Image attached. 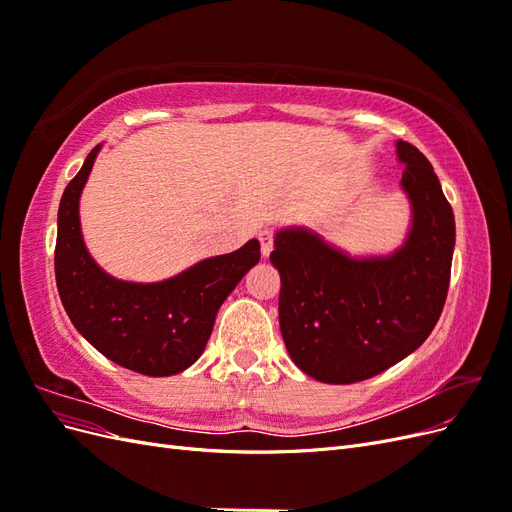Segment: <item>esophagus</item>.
I'll list each match as a JSON object with an SVG mask.
<instances>
[{
	"instance_id": "34e87169",
	"label": "esophagus",
	"mask_w": 512,
	"mask_h": 512,
	"mask_svg": "<svg viewBox=\"0 0 512 512\" xmlns=\"http://www.w3.org/2000/svg\"><path fill=\"white\" fill-rule=\"evenodd\" d=\"M258 239H260V252H262V256L267 258L273 252V230H269V228L260 230Z\"/></svg>"
}]
</instances>
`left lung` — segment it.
<instances>
[{
    "label": "left lung",
    "mask_w": 512,
    "mask_h": 512,
    "mask_svg": "<svg viewBox=\"0 0 512 512\" xmlns=\"http://www.w3.org/2000/svg\"><path fill=\"white\" fill-rule=\"evenodd\" d=\"M401 190L412 209L404 245L386 256H350L314 230L275 235L280 329L307 376L327 384L367 380L406 359L436 327L451 282L455 215L429 160L397 141Z\"/></svg>",
    "instance_id": "1"
}]
</instances>
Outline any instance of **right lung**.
<instances>
[{"label": "right lung", "instance_id": "right-lung-1", "mask_svg": "<svg viewBox=\"0 0 512 512\" xmlns=\"http://www.w3.org/2000/svg\"><path fill=\"white\" fill-rule=\"evenodd\" d=\"M102 145L66 185L57 213L55 280L61 303L87 342L143 376H175L203 354L218 309L260 260V243L196 262L168 280L138 284L108 275L87 252L79 203Z\"/></svg>", "mask_w": 512, "mask_h": 512}]
</instances>
